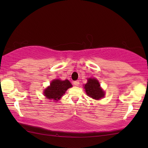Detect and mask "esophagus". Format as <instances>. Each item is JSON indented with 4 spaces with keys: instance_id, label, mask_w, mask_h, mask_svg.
I'll use <instances>...</instances> for the list:
<instances>
[{
    "instance_id": "1",
    "label": "esophagus",
    "mask_w": 148,
    "mask_h": 148,
    "mask_svg": "<svg viewBox=\"0 0 148 148\" xmlns=\"http://www.w3.org/2000/svg\"><path fill=\"white\" fill-rule=\"evenodd\" d=\"M73 84H74V86H79V81H78V80H77V81H74V82H73Z\"/></svg>"
}]
</instances>
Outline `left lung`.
<instances>
[{
	"instance_id": "8db88e82",
	"label": "left lung",
	"mask_w": 148,
	"mask_h": 148,
	"mask_svg": "<svg viewBox=\"0 0 148 148\" xmlns=\"http://www.w3.org/2000/svg\"><path fill=\"white\" fill-rule=\"evenodd\" d=\"M84 88L87 95L93 99L99 100L104 96V92L100 87L99 81L93 78L88 79Z\"/></svg>"
}]
</instances>
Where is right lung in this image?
<instances>
[{
	"mask_svg": "<svg viewBox=\"0 0 148 148\" xmlns=\"http://www.w3.org/2000/svg\"><path fill=\"white\" fill-rule=\"evenodd\" d=\"M72 86L70 81L67 79L65 81L53 80L50 84V86L45 90L44 95L47 97V99L58 100L65 93V91Z\"/></svg>",
	"mask_w": 148,
	"mask_h": 148,
	"instance_id": "right-lung-1",
	"label": "right lung"
}]
</instances>
